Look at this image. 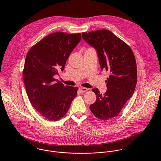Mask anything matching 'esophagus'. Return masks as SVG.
Here are the masks:
<instances>
[{"instance_id":"1","label":"esophagus","mask_w":161,"mask_h":161,"mask_svg":"<svg viewBox=\"0 0 161 161\" xmlns=\"http://www.w3.org/2000/svg\"><path fill=\"white\" fill-rule=\"evenodd\" d=\"M79 90L80 91V92H85L88 91V89H87V88H86V87H81L79 88Z\"/></svg>"}]
</instances>
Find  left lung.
<instances>
[{
    "label": "left lung",
    "mask_w": 161,
    "mask_h": 161,
    "mask_svg": "<svg viewBox=\"0 0 161 161\" xmlns=\"http://www.w3.org/2000/svg\"><path fill=\"white\" fill-rule=\"evenodd\" d=\"M82 35L97 51L102 70L110 72L104 95L97 89H92L97 100L90 109L101 120L111 119L119 114L135 92L137 66L134 54L130 46L108 30L85 32Z\"/></svg>",
    "instance_id": "8db88e82"
}]
</instances>
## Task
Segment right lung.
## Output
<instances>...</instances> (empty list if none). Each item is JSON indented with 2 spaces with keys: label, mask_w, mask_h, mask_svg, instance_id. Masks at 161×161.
<instances>
[{
  "label": "right lung",
  "mask_w": 161,
  "mask_h": 161,
  "mask_svg": "<svg viewBox=\"0 0 161 161\" xmlns=\"http://www.w3.org/2000/svg\"><path fill=\"white\" fill-rule=\"evenodd\" d=\"M80 40V33L56 32L32 46L26 54L23 70L26 92L33 107L49 121L66 115L77 95V87L56 82L54 75L64 70Z\"/></svg>",
  "instance_id": "1"
}]
</instances>
